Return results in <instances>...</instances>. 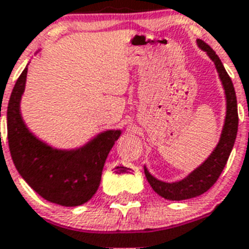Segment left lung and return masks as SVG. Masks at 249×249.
<instances>
[{
	"mask_svg": "<svg viewBox=\"0 0 249 249\" xmlns=\"http://www.w3.org/2000/svg\"><path fill=\"white\" fill-rule=\"evenodd\" d=\"M198 47L203 50L209 54L213 64L216 66V70L219 72V78L223 83L224 90H225L226 98V115L225 121H224L223 131L220 135L219 143L212 151L207 159L203 162L189 173L187 177L179 181H173V183H166V181L159 180L156 178L151 175L147 167L144 166V174L149 185L156 192L157 195L161 196L165 199L169 201H183V199H189L198 196L203 195L210 188L216 183L219 179L220 174L223 173L228 159L230 156V152L233 149L234 142L236 138V131H238V108H236V96L234 90L233 82L230 76L228 75L223 62L216 54V52L210 47L209 44L205 43L203 40L197 39Z\"/></svg>",
	"mask_w": 249,
	"mask_h": 249,
	"instance_id": "obj_1",
	"label": "left lung"
}]
</instances>
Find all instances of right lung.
Segmentation results:
<instances>
[{
    "instance_id": "1",
    "label": "right lung",
    "mask_w": 249,
    "mask_h": 249,
    "mask_svg": "<svg viewBox=\"0 0 249 249\" xmlns=\"http://www.w3.org/2000/svg\"><path fill=\"white\" fill-rule=\"evenodd\" d=\"M28 68L16 80L7 106V139L14 165L24 180L44 199L66 207L86 203L94 196L108 152L121 130L102 131L74 149L53 148L37 138L24 123L20 101Z\"/></svg>"
}]
</instances>
